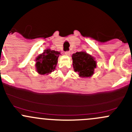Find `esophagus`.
<instances>
[{
  "mask_svg": "<svg viewBox=\"0 0 132 132\" xmlns=\"http://www.w3.org/2000/svg\"><path fill=\"white\" fill-rule=\"evenodd\" d=\"M65 55H68V56H69V55H70V52H69V51L66 52H65Z\"/></svg>",
  "mask_w": 132,
  "mask_h": 132,
  "instance_id": "esophagus-1",
  "label": "esophagus"
}]
</instances>
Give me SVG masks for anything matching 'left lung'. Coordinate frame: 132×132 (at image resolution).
Listing matches in <instances>:
<instances>
[{
    "label": "left lung",
    "mask_w": 132,
    "mask_h": 132,
    "mask_svg": "<svg viewBox=\"0 0 132 132\" xmlns=\"http://www.w3.org/2000/svg\"><path fill=\"white\" fill-rule=\"evenodd\" d=\"M73 66L80 77L88 78L93 75L97 62L95 58L84 51L76 52L72 55Z\"/></svg>",
    "instance_id": "left-lung-1"
}]
</instances>
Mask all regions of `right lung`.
<instances>
[{"label":"right lung","mask_w":132,"mask_h":132,"mask_svg":"<svg viewBox=\"0 0 132 132\" xmlns=\"http://www.w3.org/2000/svg\"><path fill=\"white\" fill-rule=\"evenodd\" d=\"M61 53L47 48L36 58V69L39 75H48L55 70Z\"/></svg>","instance_id":"add662e5"}]
</instances>
